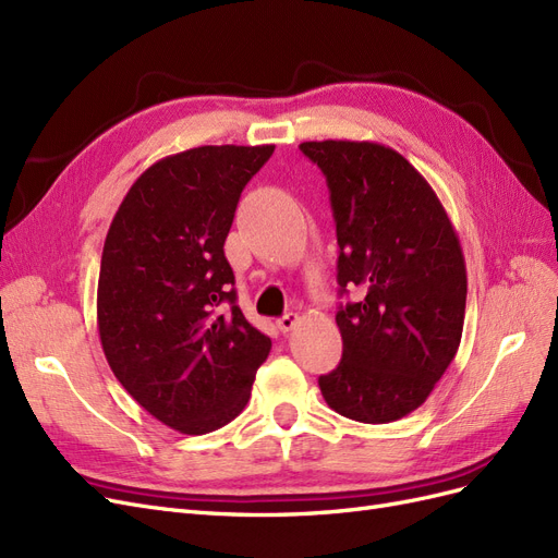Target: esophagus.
Listing matches in <instances>:
<instances>
[{
    "label": "esophagus",
    "instance_id": "obj_1",
    "mask_svg": "<svg viewBox=\"0 0 558 558\" xmlns=\"http://www.w3.org/2000/svg\"><path fill=\"white\" fill-rule=\"evenodd\" d=\"M298 324H300V316H298V314H293V312L283 314V316L277 320V326H279V330H281V332H291Z\"/></svg>",
    "mask_w": 558,
    "mask_h": 558
}]
</instances>
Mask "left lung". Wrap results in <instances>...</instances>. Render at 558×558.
<instances>
[{"mask_svg": "<svg viewBox=\"0 0 558 558\" xmlns=\"http://www.w3.org/2000/svg\"><path fill=\"white\" fill-rule=\"evenodd\" d=\"M330 191L342 361L318 377L330 408L391 424L426 402L461 344L468 277L449 216L398 150L375 142H302Z\"/></svg>", "mask_w": 558, "mask_h": 558, "instance_id": "left-lung-1", "label": "left lung"}]
</instances>
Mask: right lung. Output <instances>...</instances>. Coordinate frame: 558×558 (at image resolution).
I'll list each match as a JSON object with an SVG mask.
<instances>
[{
	"label": "right lung",
	"mask_w": 558,
	"mask_h": 558,
	"mask_svg": "<svg viewBox=\"0 0 558 558\" xmlns=\"http://www.w3.org/2000/svg\"><path fill=\"white\" fill-rule=\"evenodd\" d=\"M275 154L197 146L150 165L109 226L97 328L116 379L185 435L238 416L272 342L238 305L223 244L244 185Z\"/></svg>",
	"instance_id": "right-lung-1"
}]
</instances>
